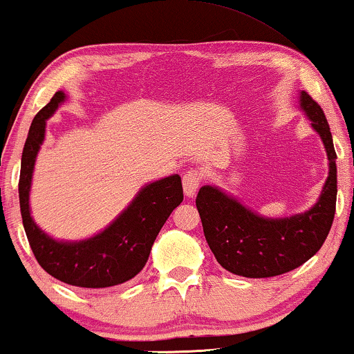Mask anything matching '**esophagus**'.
<instances>
[{
  "label": "esophagus",
  "instance_id": "34e87169",
  "mask_svg": "<svg viewBox=\"0 0 354 354\" xmlns=\"http://www.w3.org/2000/svg\"><path fill=\"white\" fill-rule=\"evenodd\" d=\"M204 174L199 169H188L183 174V189L186 196H194L199 186H201Z\"/></svg>",
  "mask_w": 354,
  "mask_h": 354
}]
</instances>
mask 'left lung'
<instances>
[{"label": "left lung", "instance_id": "8db88e82", "mask_svg": "<svg viewBox=\"0 0 354 354\" xmlns=\"http://www.w3.org/2000/svg\"><path fill=\"white\" fill-rule=\"evenodd\" d=\"M300 107L326 148L330 173L310 211L292 218L267 219L242 206L214 186H203L196 198L203 231L216 261L225 270L249 279L290 272L320 250L335 218L336 153L330 125L320 105L305 91Z\"/></svg>", "mask_w": 354, "mask_h": 354}]
</instances>
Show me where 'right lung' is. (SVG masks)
I'll list each match as a JSON object with an SVG mask.
<instances>
[{"instance_id":"1","label":"right lung","mask_w":354,"mask_h":354,"mask_svg":"<svg viewBox=\"0 0 354 354\" xmlns=\"http://www.w3.org/2000/svg\"><path fill=\"white\" fill-rule=\"evenodd\" d=\"M66 95L55 92L37 112L21 156L19 206L29 245L39 266L64 283L84 288H105L133 279L148 261L151 245L174 207L183 201L178 174L151 183L136 194L125 211L105 231L87 241L57 242L42 232L29 214V188L34 161L44 140L46 120Z\"/></svg>"}]
</instances>
